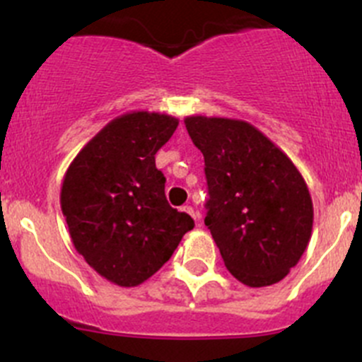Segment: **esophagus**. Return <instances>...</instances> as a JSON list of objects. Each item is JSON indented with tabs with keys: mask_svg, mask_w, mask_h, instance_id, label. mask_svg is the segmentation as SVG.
I'll list each match as a JSON object with an SVG mask.
<instances>
[{
	"mask_svg": "<svg viewBox=\"0 0 362 362\" xmlns=\"http://www.w3.org/2000/svg\"><path fill=\"white\" fill-rule=\"evenodd\" d=\"M184 212H187V214H189V216H191V217H192V219H198V214H196V212H194V209H192V206H191V205L184 206Z\"/></svg>",
	"mask_w": 362,
	"mask_h": 362,
	"instance_id": "34e87169",
	"label": "esophagus"
}]
</instances>
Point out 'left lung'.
Instances as JSON below:
<instances>
[{"label": "left lung", "mask_w": 362, "mask_h": 362, "mask_svg": "<svg viewBox=\"0 0 362 362\" xmlns=\"http://www.w3.org/2000/svg\"><path fill=\"white\" fill-rule=\"evenodd\" d=\"M205 157V224L231 276L251 288L279 283L299 263L313 231V202L288 156L249 122L184 118Z\"/></svg>", "instance_id": "1"}]
</instances>
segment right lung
Instances as JSON below:
<instances>
[{
	"label": "right lung",
	"instance_id": "obj_1",
	"mask_svg": "<svg viewBox=\"0 0 362 362\" xmlns=\"http://www.w3.org/2000/svg\"><path fill=\"white\" fill-rule=\"evenodd\" d=\"M178 127L166 113L131 111L100 129L74 157L59 205L84 262L110 283L138 286L171 258L194 228L170 206L156 153Z\"/></svg>",
	"mask_w": 362,
	"mask_h": 362
}]
</instances>
